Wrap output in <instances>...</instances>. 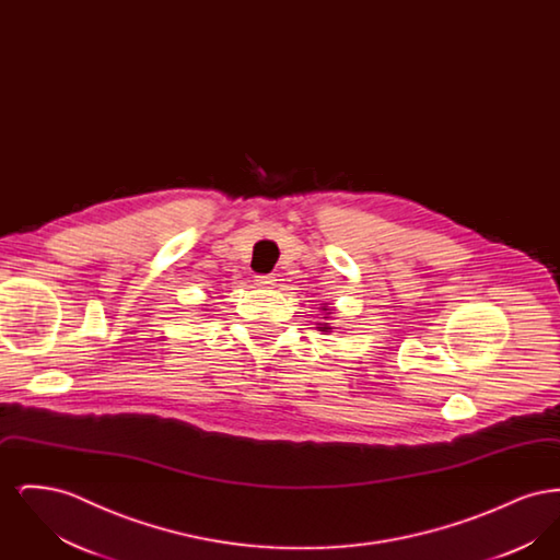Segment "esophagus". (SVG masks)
Segmentation results:
<instances>
[{"label": "esophagus", "mask_w": 560, "mask_h": 560, "mask_svg": "<svg viewBox=\"0 0 560 560\" xmlns=\"http://www.w3.org/2000/svg\"><path fill=\"white\" fill-rule=\"evenodd\" d=\"M275 281H277L275 275H258V277H256V285H258V288H272Z\"/></svg>", "instance_id": "34e87169"}]
</instances>
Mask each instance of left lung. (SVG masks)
I'll use <instances>...</instances> for the list:
<instances>
[{"instance_id": "1", "label": "left lung", "mask_w": 560, "mask_h": 560, "mask_svg": "<svg viewBox=\"0 0 560 560\" xmlns=\"http://www.w3.org/2000/svg\"><path fill=\"white\" fill-rule=\"evenodd\" d=\"M319 311L323 313L320 319L327 320L331 317V311H334V308H329L327 304H323V306H319ZM317 325H319V331H331V329H334L329 323H317Z\"/></svg>"}]
</instances>
